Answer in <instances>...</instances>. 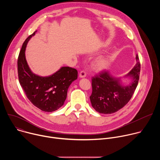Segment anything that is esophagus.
<instances>
[{
    "instance_id": "esophagus-1",
    "label": "esophagus",
    "mask_w": 160,
    "mask_h": 160,
    "mask_svg": "<svg viewBox=\"0 0 160 160\" xmlns=\"http://www.w3.org/2000/svg\"><path fill=\"white\" fill-rule=\"evenodd\" d=\"M86 77V73L84 71H81L79 73V77L80 78H85Z\"/></svg>"
}]
</instances>
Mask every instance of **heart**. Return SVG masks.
Wrapping results in <instances>:
<instances>
[{"label":"heart","mask_w":160,"mask_h":160,"mask_svg":"<svg viewBox=\"0 0 160 160\" xmlns=\"http://www.w3.org/2000/svg\"><path fill=\"white\" fill-rule=\"evenodd\" d=\"M109 61L106 58L100 57L97 59L93 64L94 68L97 71H102L107 68Z\"/></svg>","instance_id":"b5f03b06"}]
</instances>
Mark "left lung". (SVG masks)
I'll return each mask as SVG.
<instances>
[{"mask_svg": "<svg viewBox=\"0 0 160 160\" xmlns=\"http://www.w3.org/2000/svg\"><path fill=\"white\" fill-rule=\"evenodd\" d=\"M136 61L137 63L132 70L125 76L132 79V82L127 85L122 83L120 78L113 77L107 71H102L92 78V92L90 99L97 112L111 114L118 111L128 102L139 80L141 64L138 55Z\"/></svg>", "mask_w": 160, "mask_h": 160, "instance_id": "obj_1", "label": "left lung"}]
</instances>
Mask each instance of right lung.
<instances>
[{"mask_svg":"<svg viewBox=\"0 0 160 160\" xmlns=\"http://www.w3.org/2000/svg\"><path fill=\"white\" fill-rule=\"evenodd\" d=\"M36 32L22 43L18 59V78L27 97L35 106L45 112H52L64 104L68 89L77 79L78 72L75 68L64 66L48 77L34 74L27 62L25 49L27 43Z\"/></svg>","mask_w":160,"mask_h":160,"instance_id":"obj_1","label":"right lung"}]
</instances>
